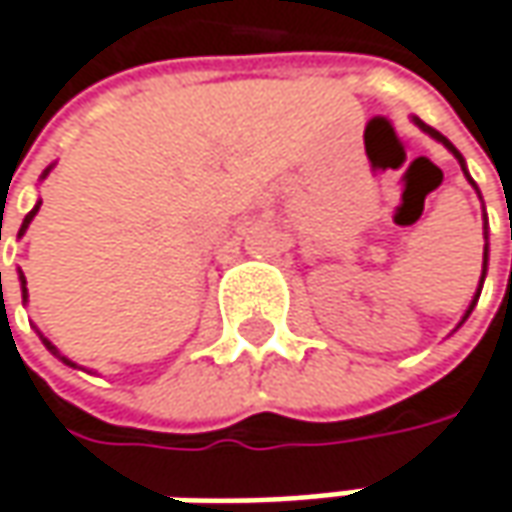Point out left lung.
Masks as SVG:
<instances>
[{"mask_svg": "<svg viewBox=\"0 0 512 512\" xmlns=\"http://www.w3.org/2000/svg\"><path fill=\"white\" fill-rule=\"evenodd\" d=\"M414 124H417V127H420V130H423V133H429V136L435 138V141H440V144H443V147H446V150H449V153H452V156H455V159H458V162H461V170H464V173H466V162H464V156H461V153H458V150H455V144H452V141H449V138H446V136H440V133H437L435 127H429V124H423V121H420V118H414ZM466 179H469V173H466ZM469 182H472V179H469ZM472 185H475V182H472ZM484 275H487V246H484ZM484 275H481V284H484ZM478 295H481V286H478ZM478 295H475V298H472V304H469V310H466L464 321H466V318H469V313H472V307H475V301H478Z\"/></svg>", "mask_w": 512, "mask_h": 512, "instance_id": "left-lung-1", "label": "left lung"}]
</instances>
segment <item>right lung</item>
<instances>
[{"mask_svg": "<svg viewBox=\"0 0 512 512\" xmlns=\"http://www.w3.org/2000/svg\"><path fill=\"white\" fill-rule=\"evenodd\" d=\"M48 170H51V167H46V173H43V179H46L48 176ZM40 205H43V202H37V205H34V208H31V211H28V214H25V220H22V228H19V234H25V228L31 226V220H34V214H37V211H40ZM2 278V275H0ZM19 284H22V301H28V289H25V275H22V272H19ZM40 339H43V336H40ZM43 345L48 347V350H51V353H54V356H60V353H57V347L51 345V342H48V339H43ZM60 359H63V362H66V365H72V368H77L75 362H69V359H66V356H60Z\"/></svg>", "mask_w": 512, "mask_h": 512, "instance_id": "1", "label": "right lung"}]
</instances>
